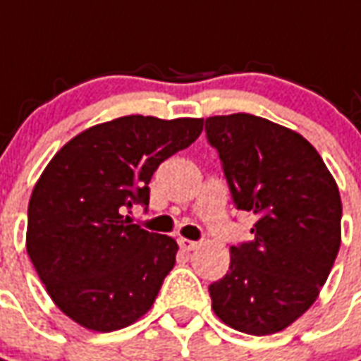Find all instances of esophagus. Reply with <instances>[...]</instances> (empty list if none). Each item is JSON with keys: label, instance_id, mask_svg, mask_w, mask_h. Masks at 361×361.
Returning <instances> with one entry per match:
<instances>
[{"label": "esophagus", "instance_id": "obj_1", "mask_svg": "<svg viewBox=\"0 0 361 361\" xmlns=\"http://www.w3.org/2000/svg\"><path fill=\"white\" fill-rule=\"evenodd\" d=\"M178 243H180V247L183 251H193L199 247V242H193V240H185V238H180L178 240Z\"/></svg>", "mask_w": 361, "mask_h": 361}]
</instances>
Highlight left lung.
Segmentation results:
<instances>
[{
	"label": "left lung",
	"instance_id": "8db88e82",
	"mask_svg": "<svg viewBox=\"0 0 361 361\" xmlns=\"http://www.w3.org/2000/svg\"><path fill=\"white\" fill-rule=\"evenodd\" d=\"M235 209L253 240L230 247V271L209 286L212 310L240 333L284 331L317 300L341 247L336 181L310 141L251 114L204 119Z\"/></svg>",
	"mask_w": 361,
	"mask_h": 361
}]
</instances>
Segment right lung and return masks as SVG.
I'll return each mask as SVG.
<instances>
[{
    "instance_id": "add662e5",
    "label": "right lung",
    "mask_w": 361,
    "mask_h": 361,
    "mask_svg": "<svg viewBox=\"0 0 361 361\" xmlns=\"http://www.w3.org/2000/svg\"><path fill=\"white\" fill-rule=\"evenodd\" d=\"M201 131L199 118L123 116L73 137L46 166L28 203L27 251L75 323L111 333L152 307L178 243L123 212L149 207L152 173Z\"/></svg>"
}]
</instances>
